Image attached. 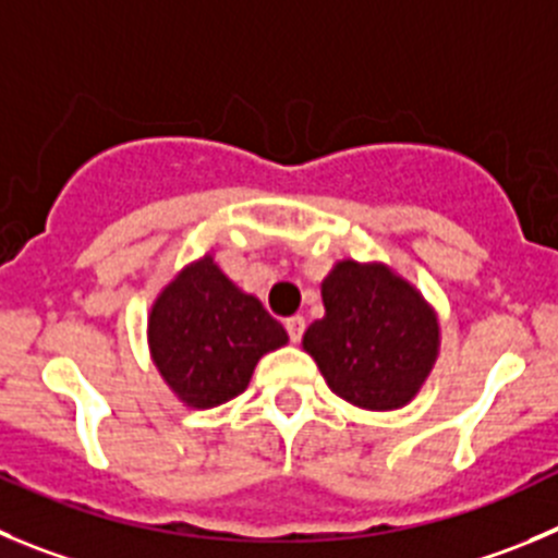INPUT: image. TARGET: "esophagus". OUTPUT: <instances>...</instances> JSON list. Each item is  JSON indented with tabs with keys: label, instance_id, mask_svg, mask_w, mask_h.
Segmentation results:
<instances>
[{
	"label": "esophagus",
	"instance_id": "34e87169",
	"mask_svg": "<svg viewBox=\"0 0 558 558\" xmlns=\"http://www.w3.org/2000/svg\"><path fill=\"white\" fill-rule=\"evenodd\" d=\"M286 332H289V338L291 341H300V338H303V332H305V319L303 316H291V319H286Z\"/></svg>",
	"mask_w": 558,
	"mask_h": 558
}]
</instances>
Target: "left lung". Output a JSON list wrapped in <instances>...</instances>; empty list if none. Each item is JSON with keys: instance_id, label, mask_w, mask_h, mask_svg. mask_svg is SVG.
Returning a JSON list of instances; mask_svg holds the SVG:
<instances>
[{"instance_id": "1", "label": "left lung", "mask_w": 558, "mask_h": 558, "mask_svg": "<svg viewBox=\"0 0 558 558\" xmlns=\"http://www.w3.org/2000/svg\"><path fill=\"white\" fill-rule=\"evenodd\" d=\"M322 303L303 350L332 393L374 413L413 402L440 355L435 305L388 264L355 258L332 264Z\"/></svg>"}]
</instances>
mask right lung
<instances>
[{
	"label": "right lung",
	"mask_w": 558,
	"mask_h": 558,
	"mask_svg": "<svg viewBox=\"0 0 558 558\" xmlns=\"http://www.w3.org/2000/svg\"><path fill=\"white\" fill-rule=\"evenodd\" d=\"M289 343L262 300L239 289L215 253L173 275L148 311V352L184 408L208 410L239 397L255 363Z\"/></svg>",
	"instance_id": "1"
}]
</instances>
